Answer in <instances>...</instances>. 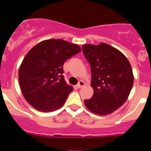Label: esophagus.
<instances>
[{
	"label": "esophagus",
	"instance_id": "1",
	"mask_svg": "<svg viewBox=\"0 0 151 151\" xmlns=\"http://www.w3.org/2000/svg\"><path fill=\"white\" fill-rule=\"evenodd\" d=\"M85 85V84L83 81H80V82L78 83V85H77V87H78V88H82L84 87Z\"/></svg>",
	"mask_w": 151,
	"mask_h": 151
}]
</instances>
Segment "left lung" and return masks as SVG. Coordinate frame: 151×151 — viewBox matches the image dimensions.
I'll list each match as a JSON object with an SVG mask.
<instances>
[{
    "instance_id": "obj_1",
    "label": "left lung",
    "mask_w": 151,
    "mask_h": 151,
    "mask_svg": "<svg viewBox=\"0 0 151 151\" xmlns=\"http://www.w3.org/2000/svg\"><path fill=\"white\" fill-rule=\"evenodd\" d=\"M82 50L90 63L94 89L91 98L84 101L85 106L95 114H110L126 101L133 86L130 63L118 49L103 42L84 45Z\"/></svg>"
}]
</instances>
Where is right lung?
<instances>
[{
  "mask_svg": "<svg viewBox=\"0 0 151 151\" xmlns=\"http://www.w3.org/2000/svg\"><path fill=\"white\" fill-rule=\"evenodd\" d=\"M81 51L76 44L48 39L28 52L19 69V83L29 104L41 112L54 111L63 106L73 88L64 79L63 66Z\"/></svg>",
  "mask_w": 151,
  "mask_h": 151,
  "instance_id": "1",
  "label": "right lung"
}]
</instances>
